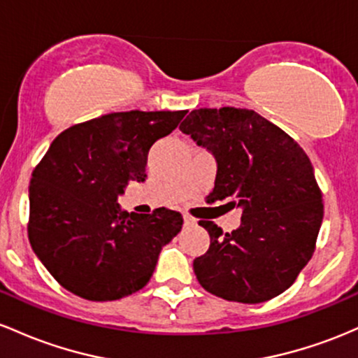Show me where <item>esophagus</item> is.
<instances>
[{"label":"esophagus","instance_id":"esophagus-1","mask_svg":"<svg viewBox=\"0 0 358 358\" xmlns=\"http://www.w3.org/2000/svg\"><path fill=\"white\" fill-rule=\"evenodd\" d=\"M196 223L198 222H196V218H192L191 215H184V224H186V227H194Z\"/></svg>","mask_w":358,"mask_h":358}]
</instances>
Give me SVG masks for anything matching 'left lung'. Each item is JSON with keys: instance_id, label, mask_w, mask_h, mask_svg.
Segmentation results:
<instances>
[{"instance_id": "left-lung-1", "label": "left lung", "mask_w": 358, "mask_h": 358, "mask_svg": "<svg viewBox=\"0 0 358 358\" xmlns=\"http://www.w3.org/2000/svg\"><path fill=\"white\" fill-rule=\"evenodd\" d=\"M179 128L216 159L208 203L231 198L242 208V223L231 233L199 222L210 233V248L192 262L199 284L218 298L247 304L282 294L313 257L323 222L306 152L245 108L192 110Z\"/></svg>"}]
</instances>
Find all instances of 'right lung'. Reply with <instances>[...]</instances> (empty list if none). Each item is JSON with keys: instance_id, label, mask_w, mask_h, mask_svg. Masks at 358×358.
I'll list each match as a JSON object with an SVG mask.
<instances>
[{"instance_id": "1", "label": "right lung", "mask_w": 358, "mask_h": 358, "mask_svg": "<svg viewBox=\"0 0 358 358\" xmlns=\"http://www.w3.org/2000/svg\"><path fill=\"white\" fill-rule=\"evenodd\" d=\"M187 111H122L64 130L31 172L28 240L72 294L115 301L150 280L182 228L179 211L120 210L128 182H143L150 147Z\"/></svg>"}]
</instances>
